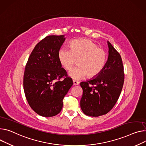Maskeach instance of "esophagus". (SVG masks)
Masks as SVG:
<instances>
[{
    "label": "esophagus",
    "mask_w": 146,
    "mask_h": 146,
    "mask_svg": "<svg viewBox=\"0 0 146 146\" xmlns=\"http://www.w3.org/2000/svg\"><path fill=\"white\" fill-rule=\"evenodd\" d=\"M73 83H74V85H78L80 84V82L76 81H75V80H74V81H73Z\"/></svg>",
    "instance_id": "34e87169"
}]
</instances>
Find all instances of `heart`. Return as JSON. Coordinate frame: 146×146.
<instances>
[{"label": "heart", "instance_id": "heart-1", "mask_svg": "<svg viewBox=\"0 0 146 146\" xmlns=\"http://www.w3.org/2000/svg\"><path fill=\"white\" fill-rule=\"evenodd\" d=\"M70 48L62 47L58 52L61 65L74 80H81L86 75L89 78L98 76L104 69L107 61L106 52L92 41L88 39H75L70 43Z\"/></svg>", "mask_w": 146, "mask_h": 146}]
</instances>
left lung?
Wrapping results in <instances>:
<instances>
[{
  "mask_svg": "<svg viewBox=\"0 0 146 146\" xmlns=\"http://www.w3.org/2000/svg\"><path fill=\"white\" fill-rule=\"evenodd\" d=\"M109 57L104 69L96 78L80 83L83 94L81 108L88 116L98 117L108 113L120 96L125 72L120 54L108 41Z\"/></svg>",
  "mask_w": 146,
  "mask_h": 146,
  "instance_id": "8db88e82",
  "label": "left lung"
}]
</instances>
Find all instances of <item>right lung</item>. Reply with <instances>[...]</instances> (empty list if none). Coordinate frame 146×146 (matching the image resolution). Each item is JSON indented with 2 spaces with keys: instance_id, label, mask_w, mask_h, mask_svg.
Masks as SVG:
<instances>
[{
  "instance_id": "right-lung-1",
  "label": "right lung",
  "mask_w": 146,
  "mask_h": 146,
  "mask_svg": "<svg viewBox=\"0 0 146 146\" xmlns=\"http://www.w3.org/2000/svg\"><path fill=\"white\" fill-rule=\"evenodd\" d=\"M65 39L64 35L46 37L35 46L26 65L25 96L31 108L43 117L60 113L63 99L73 85L58 58Z\"/></svg>"
}]
</instances>
